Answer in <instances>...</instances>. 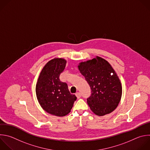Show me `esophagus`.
Wrapping results in <instances>:
<instances>
[{
	"mask_svg": "<svg viewBox=\"0 0 150 150\" xmlns=\"http://www.w3.org/2000/svg\"><path fill=\"white\" fill-rule=\"evenodd\" d=\"M75 95H76V97H77V98H78V99L80 98H81V93H80L79 92H76Z\"/></svg>",
	"mask_w": 150,
	"mask_h": 150,
	"instance_id": "obj_1",
	"label": "esophagus"
}]
</instances>
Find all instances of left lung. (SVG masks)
<instances>
[{
	"label": "left lung",
	"instance_id": "left-lung-1",
	"mask_svg": "<svg viewBox=\"0 0 150 150\" xmlns=\"http://www.w3.org/2000/svg\"><path fill=\"white\" fill-rule=\"evenodd\" d=\"M78 68L91 89L87 103L92 111L98 116L112 112L120 101L122 86L111 65L97 57L81 63Z\"/></svg>",
	"mask_w": 150,
	"mask_h": 150
}]
</instances>
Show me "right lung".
I'll list each match as a JSON object with an SVG mask.
<instances>
[{
    "instance_id": "add662e5",
    "label": "right lung",
    "mask_w": 150,
    "mask_h": 150,
    "mask_svg": "<svg viewBox=\"0 0 150 150\" xmlns=\"http://www.w3.org/2000/svg\"><path fill=\"white\" fill-rule=\"evenodd\" d=\"M66 63L61 58L49 61L43 68L36 86V96L42 108L59 117L68 114L76 99V96L70 93L67 83L59 79Z\"/></svg>"
}]
</instances>
